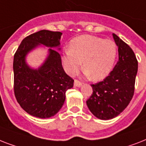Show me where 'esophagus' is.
<instances>
[{"instance_id":"esophagus-1","label":"esophagus","mask_w":146,"mask_h":146,"mask_svg":"<svg viewBox=\"0 0 146 146\" xmlns=\"http://www.w3.org/2000/svg\"><path fill=\"white\" fill-rule=\"evenodd\" d=\"M74 87H80V86L82 85V83L80 82V81H79L78 80L75 79V80H74Z\"/></svg>"}]
</instances>
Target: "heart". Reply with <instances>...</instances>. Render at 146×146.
<instances>
[{"label":"heart","mask_w":146,"mask_h":146,"mask_svg":"<svg viewBox=\"0 0 146 146\" xmlns=\"http://www.w3.org/2000/svg\"><path fill=\"white\" fill-rule=\"evenodd\" d=\"M116 55L117 46L113 40L85 35L70 42L69 50L63 56V63L66 72L74 74L83 62L86 74L92 80H100L110 73Z\"/></svg>","instance_id":"1"}]
</instances>
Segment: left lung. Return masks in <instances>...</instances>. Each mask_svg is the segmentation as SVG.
Returning <instances> with one entry per match:
<instances>
[{"mask_svg":"<svg viewBox=\"0 0 146 146\" xmlns=\"http://www.w3.org/2000/svg\"><path fill=\"white\" fill-rule=\"evenodd\" d=\"M119 59L102 81L91 84L93 94L87 105L93 115L102 120L114 118L123 111L133 96L138 61L130 46L115 34Z\"/></svg>","mask_w":146,"mask_h":146,"instance_id":"1","label":"left lung"}]
</instances>
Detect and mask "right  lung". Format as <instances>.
Here are the masks:
<instances>
[{
  "label": "right lung",
  "mask_w": 146,
  "mask_h": 146,
  "mask_svg": "<svg viewBox=\"0 0 146 146\" xmlns=\"http://www.w3.org/2000/svg\"><path fill=\"white\" fill-rule=\"evenodd\" d=\"M62 33L41 30L27 36L14 54V94L17 102L29 115L47 118L59 111L66 100V93L74 85L62 66L61 56L54 47L60 45ZM43 44L50 47L45 62L38 70L25 63L29 51Z\"/></svg>",
  "instance_id": "obj_1"
}]
</instances>
